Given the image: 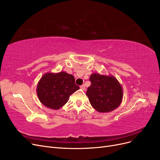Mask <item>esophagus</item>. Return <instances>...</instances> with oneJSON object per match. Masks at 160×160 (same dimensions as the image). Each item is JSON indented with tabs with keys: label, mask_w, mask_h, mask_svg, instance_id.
<instances>
[{
	"label": "esophagus",
	"mask_w": 160,
	"mask_h": 160,
	"mask_svg": "<svg viewBox=\"0 0 160 160\" xmlns=\"http://www.w3.org/2000/svg\"><path fill=\"white\" fill-rule=\"evenodd\" d=\"M80 89H82V90H86V87H85V86L83 84V85H82L81 86H80Z\"/></svg>",
	"instance_id": "esophagus-1"
}]
</instances>
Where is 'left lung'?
I'll return each mask as SVG.
<instances>
[{
	"label": "left lung",
	"instance_id": "1",
	"mask_svg": "<svg viewBox=\"0 0 160 160\" xmlns=\"http://www.w3.org/2000/svg\"><path fill=\"white\" fill-rule=\"evenodd\" d=\"M91 85L88 88L86 96L91 105L98 112H110L120 105L123 89L120 82L112 75L92 74Z\"/></svg>",
	"mask_w": 160,
	"mask_h": 160
}]
</instances>
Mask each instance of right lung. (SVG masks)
Instances as JSON below:
<instances>
[{
	"label": "right lung",
	"mask_w": 160,
	"mask_h": 160,
	"mask_svg": "<svg viewBox=\"0 0 160 160\" xmlns=\"http://www.w3.org/2000/svg\"><path fill=\"white\" fill-rule=\"evenodd\" d=\"M79 89L72 74L66 72H47L38 82L37 93L44 106L50 109L58 110L66 104L70 95Z\"/></svg>",
	"instance_id": "right-lung-1"
}]
</instances>
